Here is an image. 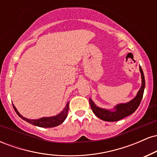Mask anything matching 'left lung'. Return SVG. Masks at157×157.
Wrapping results in <instances>:
<instances>
[{
	"label": "left lung",
	"mask_w": 157,
	"mask_h": 157,
	"mask_svg": "<svg viewBox=\"0 0 157 157\" xmlns=\"http://www.w3.org/2000/svg\"><path fill=\"white\" fill-rule=\"evenodd\" d=\"M140 70L142 76V86L140 91H138L136 97L127 103L119 104L114 108V111H111L109 110H105L97 107L91 100V98H89V104L91 105V110L97 117L107 122L118 121V120L125 118V117L129 116L137 109L140 102H141L142 97H143L144 89H145V77H144V74L141 66H140Z\"/></svg>",
	"instance_id": "obj_1"
}]
</instances>
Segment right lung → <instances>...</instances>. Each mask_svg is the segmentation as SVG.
I'll return each mask as SVG.
<instances>
[{
	"label": "right lung",
	"mask_w": 157,
	"mask_h": 157,
	"mask_svg": "<svg viewBox=\"0 0 157 157\" xmlns=\"http://www.w3.org/2000/svg\"><path fill=\"white\" fill-rule=\"evenodd\" d=\"M13 108L14 109H15V112L17 113V114L20 117H21V119L25 120V121L29 122V123H31L34 125L39 126V127L52 128L60 125V124L66 120V118L67 117L68 109H69V103L67 102L66 107H65V109L63 110L62 112L59 113V114H57V116L52 117H44L38 119V120H29V119L23 117V116H21V115L20 114L18 111H17V110L16 109V108L14 105Z\"/></svg>",
	"instance_id": "add662e5"
}]
</instances>
